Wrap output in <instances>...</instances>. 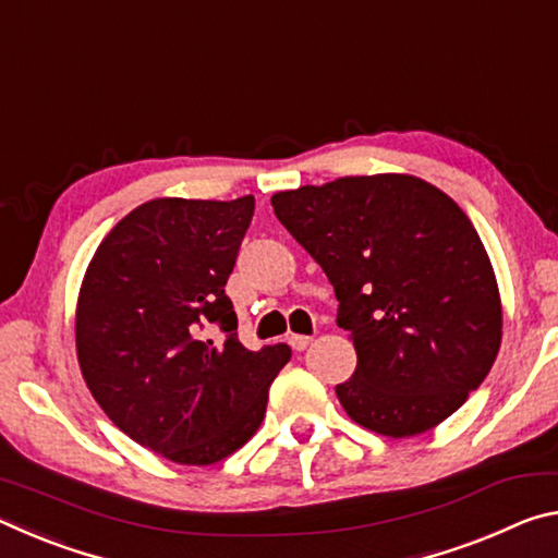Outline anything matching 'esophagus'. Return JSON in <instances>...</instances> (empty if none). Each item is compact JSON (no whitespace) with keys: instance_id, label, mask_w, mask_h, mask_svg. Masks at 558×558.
Returning <instances> with one entry per match:
<instances>
[{"instance_id":"obj_1","label":"esophagus","mask_w":558,"mask_h":558,"mask_svg":"<svg viewBox=\"0 0 558 558\" xmlns=\"http://www.w3.org/2000/svg\"><path fill=\"white\" fill-rule=\"evenodd\" d=\"M288 342H290L292 349H295V352H302V349H307L310 342H313V337H307V335H290Z\"/></svg>"}]
</instances>
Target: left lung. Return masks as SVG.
<instances>
[{
    "instance_id": "1",
    "label": "left lung",
    "mask_w": 558,
    "mask_h": 558,
    "mask_svg": "<svg viewBox=\"0 0 558 558\" xmlns=\"http://www.w3.org/2000/svg\"><path fill=\"white\" fill-rule=\"evenodd\" d=\"M270 204L323 266L352 335L356 369L335 389L349 418L409 438L456 413L502 342L495 270L465 211L411 174L342 177Z\"/></svg>"
}]
</instances>
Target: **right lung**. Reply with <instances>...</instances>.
Returning a JSON list of instances; mask_svg holds the SVG:
<instances>
[{
	"label": "right lung",
	"mask_w": 558,
	"mask_h": 558,
	"mask_svg": "<svg viewBox=\"0 0 558 558\" xmlns=\"http://www.w3.org/2000/svg\"><path fill=\"white\" fill-rule=\"evenodd\" d=\"M256 199H153L98 245L83 278L75 349L108 418L179 465L239 450L266 415L288 344L251 352L226 295ZM219 328L221 338L210 335Z\"/></svg>",
	"instance_id": "1"
}]
</instances>
